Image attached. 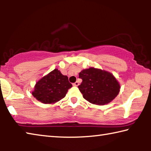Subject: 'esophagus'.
Instances as JSON below:
<instances>
[{
    "label": "esophagus",
    "mask_w": 151,
    "mask_h": 151,
    "mask_svg": "<svg viewBox=\"0 0 151 151\" xmlns=\"http://www.w3.org/2000/svg\"><path fill=\"white\" fill-rule=\"evenodd\" d=\"M73 85H74V86H78V85H79V83H78V81H76V83H73Z\"/></svg>",
    "instance_id": "34e87169"
}]
</instances>
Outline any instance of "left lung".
<instances>
[{
	"label": "left lung",
	"mask_w": 151,
	"mask_h": 151,
	"mask_svg": "<svg viewBox=\"0 0 151 151\" xmlns=\"http://www.w3.org/2000/svg\"><path fill=\"white\" fill-rule=\"evenodd\" d=\"M83 82L78 88L89 103L104 105L111 102L119 93V82L111 73L91 67L79 73Z\"/></svg>",
	"instance_id": "left-lung-1"
}]
</instances>
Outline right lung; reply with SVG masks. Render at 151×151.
<instances>
[{
  "label": "right lung",
  "instance_id": "add662e5",
  "mask_svg": "<svg viewBox=\"0 0 151 151\" xmlns=\"http://www.w3.org/2000/svg\"><path fill=\"white\" fill-rule=\"evenodd\" d=\"M72 86L68 76L56 68L36 83L32 94L42 103L53 104L63 99Z\"/></svg>",
  "mask_w": 151,
  "mask_h": 151
}]
</instances>
